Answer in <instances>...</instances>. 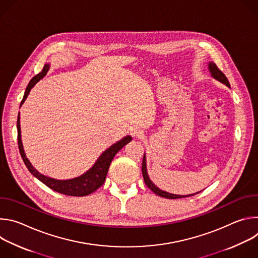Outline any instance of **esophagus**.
Segmentation results:
<instances>
[{
  "label": "esophagus",
  "mask_w": 258,
  "mask_h": 258,
  "mask_svg": "<svg viewBox=\"0 0 258 258\" xmlns=\"http://www.w3.org/2000/svg\"><path fill=\"white\" fill-rule=\"evenodd\" d=\"M130 134L133 138H142L143 137V132L139 127H132L130 130Z\"/></svg>",
  "instance_id": "esophagus-1"
}]
</instances>
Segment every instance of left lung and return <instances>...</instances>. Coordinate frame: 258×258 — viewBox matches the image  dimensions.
Returning <instances> with one entry per match:
<instances>
[{
    "instance_id": "1",
    "label": "left lung",
    "mask_w": 258,
    "mask_h": 258,
    "mask_svg": "<svg viewBox=\"0 0 258 258\" xmlns=\"http://www.w3.org/2000/svg\"><path fill=\"white\" fill-rule=\"evenodd\" d=\"M208 68H209V71L211 73V76L219 81L220 83H223L225 85H227L229 88H230V83L227 79V77L224 75L223 71L220 70L213 62H209L208 64ZM142 173H143V177H144V180H145V183L147 185V187H148L152 192H154L156 195L158 196H161L163 198H167V199H178V198H185V197H190V196H193V195H196L200 192H197L195 194H190V195H175V194H170V193H167L165 191H162L160 190L159 188H157L154 183L151 181V179L149 178L148 176V173H147V165H146V156L144 154V157H143V163H142Z\"/></svg>"
}]
</instances>
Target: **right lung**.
I'll return each mask as SVG.
<instances>
[{
	"label": "right lung",
	"instance_id": "obj_1",
	"mask_svg": "<svg viewBox=\"0 0 258 258\" xmlns=\"http://www.w3.org/2000/svg\"><path fill=\"white\" fill-rule=\"evenodd\" d=\"M49 68H50V65L46 64L39 75H36L35 77H33L31 79L28 86L26 87V90H25L23 99L20 103V106L24 103L31 88L47 75ZM17 134H18L17 140H18L19 152H20V155L22 157L24 164L26 165V167L30 171V173H32L36 178L41 180L43 183H45L47 187H49L53 191H56L58 193H61V194L67 195V196H77V197H83V196L90 195L103 185L105 181V178H106V175H107V172H108V169H109V166H110V163H111L112 159L114 158L116 153L122 148V147H124L127 143H130L132 141L131 136L124 137L117 143L113 144L111 147H109L107 150H105L101 154V156L98 158L96 163L87 172H85L81 176H78L75 178L61 180V179H55V178H52V177H49V176H46V175L40 173L38 170L34 169V167L31 165V163L25 156L22 142H21L19 114L17 117Z\"/></svg>",
	"mask_w": 258,
	"mask_h": 258
}]
</instances>
